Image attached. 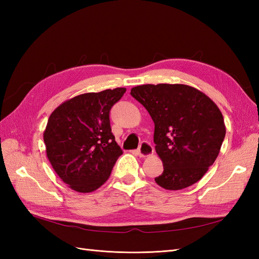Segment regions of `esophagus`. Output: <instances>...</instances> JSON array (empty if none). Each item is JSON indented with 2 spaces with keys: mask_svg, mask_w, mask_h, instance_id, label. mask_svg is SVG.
<instances>
[{
  "mask_svg": "<svg viewBox=\"0 0 259 259\" xmlns=\"http://www.w3.org/2000/svg\"><path fill=\"white\" fill-rule=\"evenodd\" d=\"M137 152H138V155L140 157H149L153 153V147L149 144V142L142 141Z\"/></svg>",
  "mask_w": 259,
  "mask_h": 259,
  "instance_id": "1",
  "label": "esophagus"
}]
</instances>
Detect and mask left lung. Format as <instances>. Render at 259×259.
I'll use <instances>...</instances> for the list:
<instances>
[{"label": "left lung", "instance_id": "obj_1", "mask_svg": "<svg viewBox=\"0 0 259 259\" xmlns=\"http://www.w3.org/2000/svg\"><path fill=\"white\" fill-rule=\"evenodd\" d=\"M130 93L155 123L153 142L163 163L156 183L167 190L196 184L216 160L226 135L216 103L186 84H144Z\"/></svg>", "mask_w": 259, "mask_h": 259}]
</instances>
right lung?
Listing matches in <instances>:
<instances>
[{
    "label": "right lung",
    "instance_id": "obj_1",
    "mask_svg": "<svg viewBox=\"0 0 259 259\" xmlns=\"http://www.w3.org/2000/svg\"><path fill=\"white\" fill-rule=\"evenodd\" d=\"M125 88L89 92L67 100L48 120L47 156L63 183L78 192L101 187L122 150L115 142L109 113Z\"/></svg>",
    "mask_w": 259,
    "mask_h": 259
}]
</instances>
